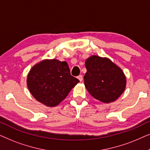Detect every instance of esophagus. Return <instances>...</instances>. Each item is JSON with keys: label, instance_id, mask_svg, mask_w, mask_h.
Returning a JSON list of instances; mask_svg holds the SVG:
<instances>
[{"label": "esophagus", "instance_id": "1", "mask_svg": "<svg viewBox=\"0 0 150 150\" xmlns=\"http://www.w3.org/2000/svg\"><path fill=\"white\" fill-rule=\"evenodd\" d=\"M77 78H78V79H79L80 81V82H81L82 81H83V76H82V75H79Z\"/></svg>", "mask_w": 150, "mask_h": 150}]
</instances>
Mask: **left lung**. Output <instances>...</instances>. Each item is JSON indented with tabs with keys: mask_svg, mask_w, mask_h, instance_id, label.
I'll list each match as a JSON object with an SVG mask.
<instances>
[{
	"mask_svg": "<svg viewBox=\"0 0 150 150\" xmlns=\"http://www.w3.org/2000/svg\"><path fill=\"white\" fill-rule=\"evenodd\" d=\"M85 67V86L95 99L108 104L115 101L124 91L126 76L109 59L92 55L86 60Z\"/></svg>",
	"mask_w": 150,
	"mask_h": 150,
	"instance_id": "8db88e82",
	"label": "left lung"
}]
</instances>
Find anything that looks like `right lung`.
<instances>
[{"label":"right lung","mask_w":150,"mask_h":150,"mask_svg":"<svg viewBox=\"0 0 150 150\" xmlns=\"http://www.w3.org/2000/svg\"><path fill=\"white\" fill-rule=\"evenodd\" d=\"M79 80L70 74L65 61L44 59L37 63L28 74L26 83L36 100L48 107L59 105Z\"/></svg>","instance_id":"add662e5"}]
</instances>
